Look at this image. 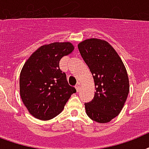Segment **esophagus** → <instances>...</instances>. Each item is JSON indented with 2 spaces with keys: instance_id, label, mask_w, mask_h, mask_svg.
I'll return each mask as SVG.
<instances>
[{
  "instance_id": "obj_1",
  "label": "esophagus",
  "mask_w": 149,
  "mask_h": 149,
  "mask_svg": "<svg viewBox=\"0 0 149 149\" xmlns=\"http://www.w3.org/2000/svg\"><path fill=\"white\" fill-rule=\"evenodd\" d=\"M75 88H76V90H77V92H78V91L80 90V88H81V83L80 82L77 83V85H76V86H75Z\"/></svg>"
}]
</instances>
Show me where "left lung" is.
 Masks as SVG:
<instances>
[{
    "instance_id": "left-lung-1",
    "label": "left lung",
    "mask_w": 149,
    "mask_h": 149,
    "mask_svg": "<svg viewBox=\"0 0 149 149\" xmlns=\"http://www.w3.org/2000/svg\"><path fill=\"white\" fill-rule=\"evenodd\" d=\"M78 47L95 87L93 100L85 104L86 113L94 121L108 123L118 116L128 95L126 68L113 47L105 40L88 39L79 42Z\"/></svg>"
}]
</instances>
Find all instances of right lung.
<instances>
[{"label":"right lung","mask_w":149,"mask_h":149,"mask_svg":"<svg viewBox=\"0 0 149 149\" xmlns=\"http://www.w3.org/2000/svg\"><path fill=\"white\" fill-rule=\"evenodd\" d=\"M70 42H56L39 47L23 65L20 73V96L29 113L41 120L57 116L76 92L59 68L64 56L73 52Z\"/></svg>","instance_id":"1"}]
</instances>
